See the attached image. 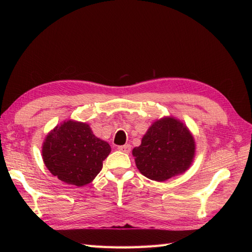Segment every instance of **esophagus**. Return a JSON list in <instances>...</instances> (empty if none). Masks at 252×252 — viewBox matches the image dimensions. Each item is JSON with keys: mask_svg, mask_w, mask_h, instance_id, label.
Masks as SVG:
<instances>
[{"mask_svg": "<svg viewBox=\"0 0 252 252\" xmlns=\"http://www.w3.org/2000/svg\"><path fill=\"white\" fill-rule=\"evenodd\" d=\"M118 149H119V151H121V152H123V153H130L131 152V145H130V144H126V145H122V146L118 147Z\"/></svg>", "mask_w": 252, "mask_h": 252, "instance_id": "34e87169", "label": "esophagus"}]
</instances>
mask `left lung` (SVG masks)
Wrapping results in <instances>:
<instances>
[{
	"instance_id": "left-lung-1",
	"label": "left lung",
	"mask_w": 252,
	"mask_h": 252,
	"mask_svg": "<svg viewBox=\"0 0 252 252\" xmlns=\"http://www.w3.org/2000/svg\"><path fill=\"white\" fill-rule=\"evenodd\" d=\"M196 143L194 135L183 121L167 116L155 120L133 148L138 171L147 179L163 182L184 173L194 161Z\"/></svg>"
}]
</instances>
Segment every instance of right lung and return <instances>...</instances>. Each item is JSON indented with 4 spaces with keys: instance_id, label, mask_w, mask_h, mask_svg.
<instances>
[{
    "instance_id": "right-lung-1",
    "label": "right lung",
    "mask_w": 252,
    "mask_h": 252,
    "mask_svg": "<svg viewBox=\"0 0 252 252\" xmlns=\"http://www.w3.org/2000/svg\"><path fill=\"white\" fill-rule=\"evenodd\" d=\"M110 152L109 144L95 136L90 125L76 120L57 125L42 144V158L50 172L78 187L96 178Z\"/></svg>"
}]
</instances>
